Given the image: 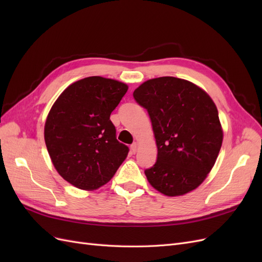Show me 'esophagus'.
I'll return each mask as SVG.
<instances>
[{"label":"esophagus","instance_id":"1","mask_svg":"<svg viewBox=\"0 0 262 262\" xmlns=\"http://www.w3.org/2000/svg\"><path fill=\"white\" fill-rule=\"evenodd\" d=\"M130 148H131V152H132L133 154L137 153V150H138V144H137V143H133Z\"/></svg>","mask_w":262,"mask_h":262}]
</instances>
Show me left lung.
Returning <instances> with one entry per match:
<instances>
[{"instance_id": "1", "label": "left lung", "mask_w": 262, "mask_h": 262, "mask_svg": "<svg viewBox=\"0 0 262 262\" xmlns=\"http://www.w3.org/2000/svg\"><path fill=\"white\" fill-rule=\"evenodd\" d=\"M152 121L157 160L145 176L157 191L182 195L199 187L223 141L217 108L195 84L172 76L152 78L133 92Z\"/></svg>"}]
</instances>
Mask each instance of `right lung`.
<instances>
[{"label":"right lung","instance_id":"right-lung-1","mask_svg":"<svg viewBox=\"0 0 262 262\" xmlns=\"http://www.w3.org/2000/svg\"><path fill=\"white\" fill-rule=\"evenodd\" d=\"M126 91L124 83L90 76L71 84L51 107L45 124L47 149L60 176L74 187L104 186L128 155L110 120Z\"/></svg>","mask_w":262,"mask_h":262}]
</instances>
